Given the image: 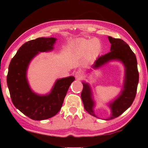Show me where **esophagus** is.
Masks as SVG:
<instances>
[{
  "mask_svg": "<svg viewBox=\"0 0 148 148\" xmlns=\"http://www.w3.org/2000/svg\"><path fill=\"white\" fill-rule=\"evenodd\" d=\"M75 78L77 80H81L84 78L83 73L80 71H77L75 73Z\"/></svg>",
  "mask_w": 148,
  "mask_h": 148,
  "instance_id": "esophagus-1",
  "label": "esophagus"
}]
</instances>
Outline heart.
Returning <instances> with one entry per match:
<instances>
[{"label":"heart","mask_w":148,"mask_h":148,"mask_svg":"<svg viewBox=\"0 0 148 148\" xmlns=\"http://www.w3.org/2000/svg\"><path fill=\"white\" fill-rule=\"evenodd\" d=\"M100 50V45L95 40H83L77 44V50L79 53L84 54L88 50L90 56L96 54Z\"/></svg>","instance_id":"obj_1"}]
</instances>
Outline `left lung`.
I'll return each instance as SVG.
<instances>
[{"label":"left lung","instance_id":"1","mask_svg":"<svg viewBox=\"0 0 148 148\" xmlns=\"http://www.w3.org/2000/svg\"><path fill=\"white\" fill-rule=\"evenodd\" d=\"M111 44L110 52L102 55L95 60L92 67L97 69L111 60H120L125 65V74L123 88L121 94L115 100L109 104L111 109L110 120L116 118L127 110L134 100L136 96L137 85L139 82V72L137 69V58L129 46L123 40L108 36ZM83 90L81 98L84 103V108L89 114L97 117L94 114L95 102L92 98V90L90 85L83 82Z\"/></svg>","mask_w":148,"mask_h":148}]
</instances>
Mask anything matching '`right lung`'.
Returning <instances> with one entry per match:
<instances>
[{
	"label": "right lung",
	"mask_w": 148,
	"mask_h": 148,
	"mask_svg": "<svg viewBox=\"0 0 148 148\" xmlns=\"http://www.w3.org/2000/svg\"><path fill=\"white\" fill-rule=\"evenodd\" d=\"M56 39L38 38L25 42L17 50L9 66L7 82L12 102L29 118L36 121L51 118L61 108L73 76L56 80L50 94L38 95L31 90L27 79L29 62L39 52L51 51Z\"/></svg>",
	"instance_id": "right-lung-1"
}]
</instances>
